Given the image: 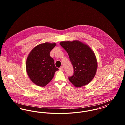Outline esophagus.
Instances as JSON below:
<instances>
[{
	"mask_svg": "<svg viewBox=\"0 0 125 125\" xmlns=\"http://www.w3.org/2000/svg\"><path fill=\"white\" fill-rule=\"evenodd\" d=\"M59 70L60 71H63V67L62 66H61L60 68H59Z\"/></svg>",
	"mask_w": 125,
	"mask_h": 125,
	"instance_id": "1",
	"label": "esophagus"
}]
</instances>
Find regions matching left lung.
Instances as JSON below:
<instances>
[{
    "label": "left lung",
    "mask_w": 125,
    "mask_h": 125,
    "mask_svg": "<svg viewBox=\"0 0 125 125\" xmlns=\"http://www.w3.org/2000/svg\"><path fill=\"white\" fill-rule=\"evenodd\" d=\"M61 46L67 52L74 73L69 80L75 87L84 86L94 77L98 67L95 54L89 46L79 40L62 41Z\"/></svg>",
    "instance_id": "1"
}]
</instances>
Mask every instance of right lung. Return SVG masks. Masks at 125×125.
Here are the masks:
<instances>
[{"mask_svg": "<svg viewBox=\"0 0 125 125\" xmlns=\"http://www.w3.org/2000/svg\"><path fill=\"white\" fill-rule=\"evenodd\" d=\"M56 45L55 43L48 42L39 44L32 49L27 57L26 72L31 80L37 86H46L52 79L55 72L59 70L50 55Z\"/></svg>", "mask_w": 125, "mask_h": 125, "instance_id": "1", "label": "right lung"}]
</instances>
